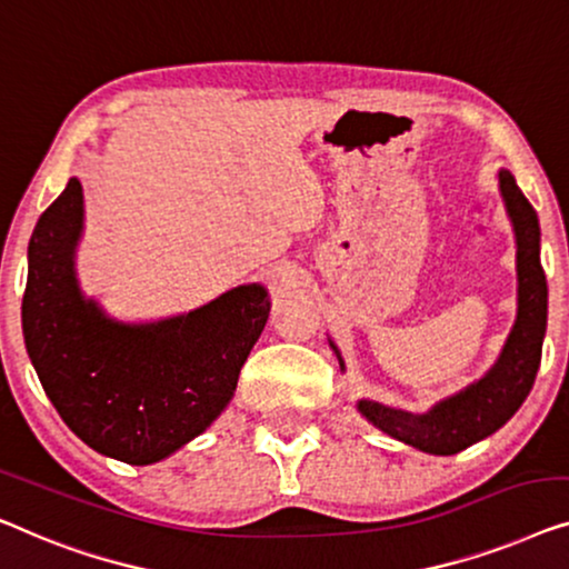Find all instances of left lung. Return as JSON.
<instances>
[{
  "label": "left lung",
  "mask_w": 569,
  "mask_h": 569,
  "mask_svg": "<svg viewBox=\"0 0 569 569\" xmlns=\"http://www.w3.org/2000/svg\"><path fill=\"white\" fill-rule=\"evenodd\" d=\"M500 190L518 242V322L500 361L485 379L443 399L426 415L391 410L368 399L358 402V410L376 428L420 451L451 456L495 433L523 405L539 371L547 332V278L539 260V219L508 170L500 172Z\"/></svg>",
  "instance_id": "obj_1"
}]
</instances>
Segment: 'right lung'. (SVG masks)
<instances>
[{"label": "right lung", "mask_w": 569, "mask_h": 569, "mask_svg": "<svg viewBox=\"0 0 569 569\" xmlns=\"http://www.w3.org/2000/svg\"><path fill=\"white\" fill-rule=\"evenodd\" d=\"M79 231L82 186L71 178L30 237L28 356L56 412L87 446L126 463H154L201 436L229 405L268 322V293L239 286L186 317L118 325L79 293Z\"/></svg>", "instance_id": "obj_1"}]
</instances>
